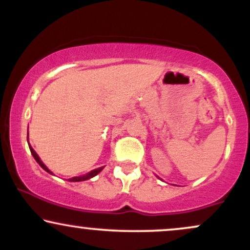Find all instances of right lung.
Segmentation results:
<instances>
[{"instance_id": "right-lung-1", "label": "right lung", "mask_w": 250, "mask_h": 250, "mask_svg": "<svg viewBox=\"0 0 250 250\" xmlns=\"http://www.w3.org/2000/svg\"><path fill=\"white\" fill-rule=\"evenodd\" d=\"M28 145H29V141H28ZM29 149H30V151H31V155H33L34 156V159L36 160V162L39 163L40 166H41V167L44 169L45 171H48V173L49 174H53L51 173V171L49 170V169H48L47 167H45V165L44 163H43L42 161H41V159H40L39 157V155L36 154V151L34 150L33 148H31V146L29 145ZM103 169V167H100V168H97V169H94V170H91L90 173H88V174H85V175H82V176H75V177H71V179H69L68 181H70V182H80V181H85V180H89V179H91V177H94V176H96L97 174L100 173V171H101Z\"/></svg>"}]
</instances>
